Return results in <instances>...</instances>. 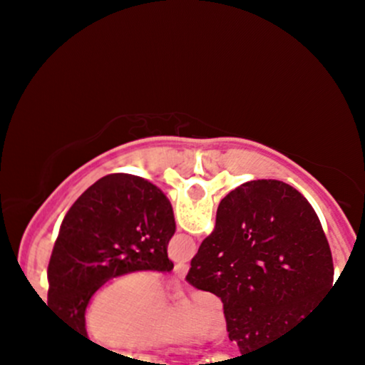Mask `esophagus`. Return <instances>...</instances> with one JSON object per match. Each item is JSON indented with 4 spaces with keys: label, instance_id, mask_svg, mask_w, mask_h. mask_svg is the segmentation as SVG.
Here are the masks:
<instances>
[{
    "label": "esophagus",
    "instance_id": "34e87169",
    "mask_svg": "<svg viewBox=\"0 0 365 365\" xmlns=\"http://www.w3.org/2000/svg\"><path fill=\"white\" fill-rule=\"evenodd\" d=\"M175 274L178 276V278H185V274H187V271H188V266L187 264H183V262H178L177 266H175Z\"/></svg>",
    "mask_w": 365,
    "mask_h": 365
}]
</instances>
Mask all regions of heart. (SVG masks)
Segmentation results:
<instances>
[{"mask_svg": "<svg viewBox=\"0 0 365 365\" xmlns=\"http://www.w3.org/2000/svg\"><path fill=\"white\" fill-rule=\"evenodd\" d=\"M83 329L106 350H149L190 340L194 334L221 340L226 321L204 293L170 304L159 276L135 271L118 276L96 293L83 316Z\"/></svg>", "mask_w": 365, "mask_h": 365, "instance_id": "heart-1", "label": "heart"}]
</instances>
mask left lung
Segmentation results:
<instances>
[{
	"mask_svg": "<svg viewBox=\"0 0 365 365\" xmlns=\"http://www.w3.org/2000/svg\"><path fill=\"white\" fill-rule=\"evenodd\" d=\"M173 233V209L156 185L125 173L98 180L61 221L48 266V307L86 338V309L104 283L173 269L166 252Z\"/></svg>",
	"mask_w": 365,
	"mask_h": 365,
	"instance_id": "8db88e82",
	"label": "left lung"
}]
</instances>
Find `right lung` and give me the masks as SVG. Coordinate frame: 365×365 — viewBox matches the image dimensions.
Segmentation results:
<instances>
[{"instance_id":"add662e5","label":"right lung","mask_w":365,"mask_h":365,"mask_svg":"<svg viewBox=\"0 0 365 365\" xmlns=\"http://www.w3.org/2000/svg\"><path fill=\"white\" fill-rule=\"evenodd\" d=\"M333 276L329 244L307 199L288 183L254 180L221 200L215 232L185 279L220 297L228 338L245 355L317 319Z\"/></svg>"}]
</instances>
